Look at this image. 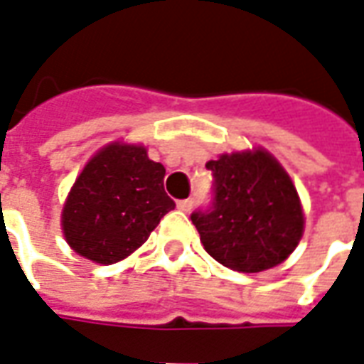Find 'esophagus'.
Returning a JSON list of instances; mask_svg holds the SVG:
<instances>
[{"mask_svg": "<svg viewBox=\"0 0 364 364\" xmlns=\"http://www.w3.org/2000/svg\"><path fill=\"white\" fill-rule=\"evenodd\" d=\"M176 205H178L180 211H186V213H188V211L193 208V200L192 198H188V200H180Z\"/></svg>", "mask_w": 364, "mask_h": 364, "instance_id": "1", "label": "esophagus"}]
</instances>
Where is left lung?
Listing matches in <instances>:
<instances>
[{
    "instance_id": "left-lung-1",
    "label": "left lung",
    "mask_w": 364,
    "mask_h": 364,
    "mask_svg": "<svg viewBox=\"0 0 364 364\" xmlns=\"http://www.w3.org/2000/svg\"><path fill=\"white\" fill-rule=\"evenodd\" d=\"M213 201L192 223L211 258L235 272L277 266L296 248L304 215L296 188L267 151H244L209 161Z\"/></svg>"
}]
</instances>
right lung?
I'll list each match as a JSON object with an SVG mask.
<instances>
[{
  "instance_id": "add662e5",
  "label": "right lung",
  "mask_w": 364,
  "mask_h": 364,
  "mask_svg": "<svg viewBox=\"0 0 364 364\" xmlns=\"http://www.w3.org/2000/svg\"><path fill=\"white\" fill-rule=\"evenodd\" d=\"M174 201L164 166L141 145L110 143L85 164L62 211L71 248L97 264H116L137 250Z\"/></svg>"
}]
</instances>
